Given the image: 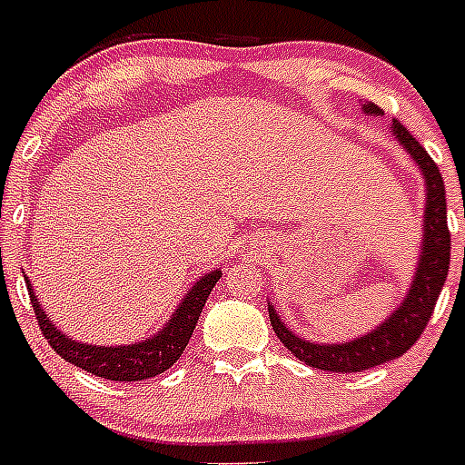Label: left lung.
Wrapping results in <instances>:
<instances>
[{
  "label": "left lung",
  "mask_w": 465,
  "mask_h": 465,
  "mask_svg": "<svg viewBox=\"0 0 465 465\" xmlns=\"http://www.w3.org/2000/svg\"><path fill=\"white\" fill-rule=\"evenodd\" d=\"M367 115H381V108L374 104H364ZM391 134L401 147L412 156L422 175H425V219H422V248H420V261L415 277H412L408 297L398 306L381 325L374 331L354 338L350 342L338 345H316L311 340L299 338L280 321L272 304L268 306L270 323L277 338L299 361L309 367L323 369V371H340V374H352L364 371L376 364L391 361L408 352L415 340L422 335L425 325L432 318L434 304L440 299V292L447 282L449 258H451V233L447 226V193L444 181L432 156L427 154L425 147L405 130L398 120L391 125Z\"/></svg>",
  "instance_id": "1"
}]
</instances>
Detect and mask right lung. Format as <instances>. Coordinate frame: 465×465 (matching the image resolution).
Segmentation results:
<instances>
[{
	"instance_id": "obj_1",
	"label": "right lung",
	"mask_w": 465,
	"mask_h": 465,
	"mask_svg": "<svg viewBox=\"0 0 465 465\" xmlns=\"http://www.w3.org/2000/svg\"><path fill=\"white\" fill-rule=\"evenodd\" d=\"M219 277H222V270H214L210 275L200 277L193 284V290L183 297L166 328H161L154 338L142 340L134 345L111 347L76 342L62 331H57L45 311L40 309V302L35 292L31 290V282L25 280V284H28V294H31V304L40 331L62 360H67L69 364H74L89 374L108 379V381H142V379H152L156 374H163L168 367H173L175 360L181 357L185 345H188L190 335L195 331L197 318L203 313L204 302L210 297L212 287L219 282Z\"/></svg>"
}]
</instances>
